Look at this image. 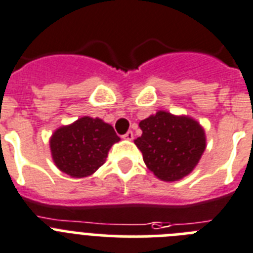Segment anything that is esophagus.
<instances>
[{
  "label": "esophagus",
  "mask_w": 253,
  "mask_h": 253,
  "mask_svg": "<svg viewBox=\"0 0 253 253\" xmlns=\"http://www.w3.org/2000/svg\"><path fill=\"white\" fill-rule=\"evenodd\" d=\"M122 137H124L125 140H132L133 139V132H132V131H128V132L125 133Z\"/></svg>",
  "instance_id": "esophagus-1"
}]
</instances>
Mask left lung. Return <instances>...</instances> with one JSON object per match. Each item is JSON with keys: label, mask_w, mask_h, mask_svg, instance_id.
Instances as JSON below:
<instances>
[{"label": "left lung", "mask_w": 253, "mask_h": 253, "mask_svg": "<svg viewBox=\"0 0 253 253\" xmlns=\"http://www.w3.org/2000/svg\"><path fill=\"white\" fill-rule=\"evenodd\" d=\"M135 140L145 164L162 181H178L190 174L206 148L205 131L187 116L159 111L139 124Z\"/></svg>", "instance_id": "8db88e82"}]
</instances>
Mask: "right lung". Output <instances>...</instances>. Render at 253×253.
<instances>
[{
	"instance_id": "1",
	"label": "right lung",
	"mask_w": 253,
	"mask_h": 253,
	"mask_svg": "<svg viewBox=\"0 0 253 253\" xmlns=\"http://www.w3.org/2000/svg\"><path fill=\"white\" fill-rule=\"evenodd\" d=\"M120 141L113 127L100 118L81 117L57 128L49 140L52 159L74 178L91 175L102 167L112 145Z\"/></svg>"
}]
</instances>
